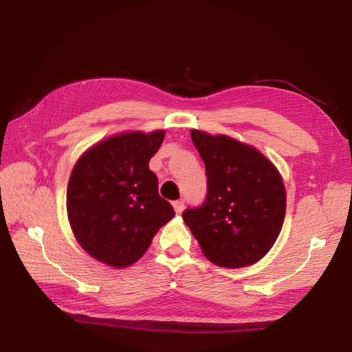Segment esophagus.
I'll list each match as a JSON object with an SVG mask.
<instances>
[{"instance_id":"esophagus-1","label":"esophagus","mask_w":352,"mask_h":352,"mask_svg":"<svg viewBox=\"0 0 352 352\" xmlns=\"http://www.w3.org/2000/svg\"><path fill=\"white\" fill-rule=\"evenodd\" d=\"M172 206H174V209L177 213H182L183 209H184V199H177V201L172 203Z\"/></svg>"}]
</instances>
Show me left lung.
Returning a JSON list of instances; mask_svg holds the SVG:
<instances>
[{
  "label": "left lung",
  "mask_w": 352,
  "mask_h": 352,
  "mask_svg": "<svg viewBox=\"0 0 352 352\" xmlns=\"http://www.w3.org/2000/svg\"><path fill=\"white\" fill-rule=\"evenodd\" d=\"M208 192L183 219L213 264L252 265L272 249L285 217V189L276 168L254 148L194 129Z\"/></svg>",
  "instance_id": "left-lung-1"
}]
</instances>
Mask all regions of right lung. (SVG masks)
<instances>
[{
  "mask_svg": "<svg viewBox=\"0 0 352 352\" xmlns=\"http://www.w3.org/2000/svg\"><path fill=\"white\" fill-rule=\"evenodd\" d=\"M163 140L164 131L126 133L98 143L76 163L67 189L68 219L82 249L100 263L134 264L174 218L149 170Z\"/></svg>",
  "mask_w": 352,
  "mask_h": 352,
  "instance_id": "right-lung-1",
  "label": "right lung"
}]
</instances>
